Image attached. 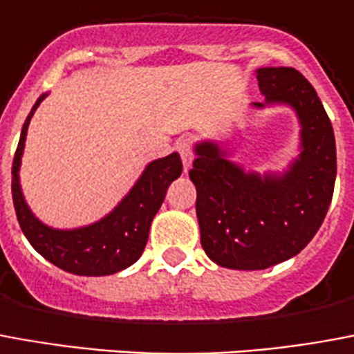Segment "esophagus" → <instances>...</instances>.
Wrapping results in <instances>:
<instances>
[{
	"label": "esophagus",
	"instance_id": "34e87169",
	"mask_svg": "<svg viewBox=\"0 0 354 354\" xmlns=\"http://www.w3.org/2000/svg\"><path fill=\"white\" fill-rule=\"evenodd\" d=\"M176 150L180 151V157H182V163H184V169H189L191 163H193V144L189 140H180L176 144Z\"/></svg>",
	"mask_w": 354,
	"mask_h": 354
}]
</instances>
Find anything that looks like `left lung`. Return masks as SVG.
Returning <instances> with one entry per match:
<instances>
[{
  "label": "left lung",
  "instance_id": "8db88e82",
  "mask_svg": "<svg viewBox=\"0 0 354 354\" xmlns=\"http://www.w3.org/2000/svg\"><path fill=\"white\" fill-rule=\"evenodd\" d=\"M266 99L289 104L300 122V156L281 174L245 172L216 142H198L189 170L206 255L223 268L264 270L295 257L311 242L330 206L336 140L321 99L292 67L257 69Z\"/></svg>",
  "mask_w": 354,
  "mask_h": 354
}]
</instances>
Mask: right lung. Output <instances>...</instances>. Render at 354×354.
I'll list each match as a JSON object with an SVG mask.
<instances>
[{"label": "right lung", "mask_w": 354, "mask_h": 354, "mask_svg": "<svg viewBox=\"0 0 354 354\" xmlns=\"http://www.w3.org/2000/svg\"><path fill=\"white\" fill-rule=\"evenodd\" d=\"M46 95L37 99L30 116L20 133L15 161H12V203L17 210L18 223L33 245L46 261L56 264L57 268L77 274V276H111L137 263L142 255L151 219L161 208L169 185L182 174V159L176 151L167 157L151 161L144 169L133 189L124 197L116 208L95 223L80 229H52L39 221L31 214L24 201L20 189V161H22L24 142L28 135V125Z\"/></svg>", "instance_id": "right-lung-1"}]
</instances>
